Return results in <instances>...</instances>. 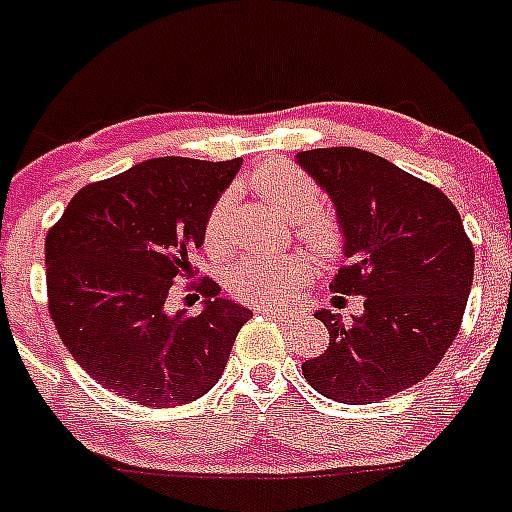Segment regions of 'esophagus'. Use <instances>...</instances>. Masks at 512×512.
Returning <instances> with one entry per match:
<instances>
[{
    "mask_svg": "<svg viewBox=\"0 0 512 512\" xmlns=\"http://www.w3.org/2000/svg\"><path fill=\"white\" fill-rule=\"evenodd\" d=\"M257 312H260V315H265V317H276V320H294V315H291V312H281V309L260 307Z\"/></svg>",
    "mask_w": 512,
    "mask_h": 512,
    "instance_id": "esophagus-1",
    "label": "esophagus"
}]
</instances>
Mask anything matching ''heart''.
<instances>
[{"label": "heart", "instance_id": "heart-1", "mask_svg": "<svg viewBox=\"0 0 512 512\" xmlns=\"http://www.w3.org/2000/svg\"><path fill=\"white\" fill-rule=\"evenodd\" d=\"M249 187L291 221H299V236L317 252H333L341 242L336 221L322 213V192L304 169L289 161H268L249 174ZM229 197H218L208 210L203 226V244L210 255H226L229 249ZM315 263L302 252L291 255H249L229 268L231 294L247 304L260 307H286L294 302L304 283L312 278Z\"/></svg>", "mask_w": 512, "mask_h": 512}]
</instances>
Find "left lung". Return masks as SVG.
<instances>
[{
  "instance_id": "8db88e82",
  "label": "left lung",
  "mask_w": 512,
  "mask_h": 512,
  "mask_svg": "<svg viewBox=\"0 0 512 512\" xmlns=\"http://www.w3.org/2000/svg\"><path fill=\"white\" fill-rule=\"evenodd\" d=\"M336 203L349 263L330 289L362 294L364 315L322 309L325 354L302 364L325 398L377 403L432 372L455 341L474 281V244L448 195L359 148L296 153Z\"/></svg>"
}]
</instances>
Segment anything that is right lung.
I'll use <instances>...</instances> for the list:
<instances>
[{
  "instance_id": "obj_1",
  "label": "right lung",
  "mask_w": 512,
  "mask_h": 512,
  "mask_svg": "<svg viewBox=\"0 0 512 512\" xmlns=\"http://www.w3.org/2000/svg\"><path fill=\"white\" fill-rule=\"evenodd\" d=\"M242 161L150 158L85 184L46 234L49 315L75 362L98 385L140 406H182L223 375L247 307L221 299L213 278L184 283L205 309L171 315L179 278L203 244L208 210Z\"/></svg>"
}]
</instances>
